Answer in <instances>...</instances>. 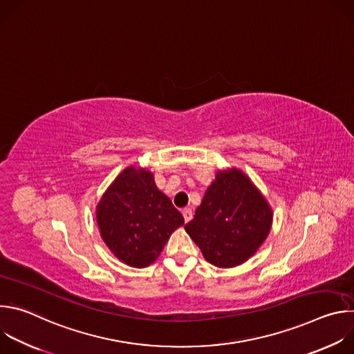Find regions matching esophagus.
Returning <instances> with one entry per match:
<instances>
[{
	"instance_id": "1",
	"label": "esophagus",
	"mask_w": 354,
	"mask_h": 354,
	"mask_svg": "<svg viewBox=\"0 0 354 354\" xmlns=\"http://www.w3.org/2000/svg\"><path fill=\"white\" fill-rule=\"evenodd\" d=\"M182 216H183L185 221H186V223H189V221L192 220V217H193V212H192V209H183V210H182Z\"/></svg>"
}]
</instances>
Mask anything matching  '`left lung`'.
<instances>
[{
    "instance_id": "1",
    "label": "left lung",
    "mask_w": 354,
    "mask_h": 354,
    "mask_svg": "<svg viewBox=\"0 0 354 354\" xmlns=\"http://www.w3.org/2000/svg\"><path fill=\"white\" fill-rule=\"evenodd\" d=\"M272 223L266 197L245 172L232 167L217 171L185 230L207 262L230 269L257 254Z\"/></svg>"
}]
</instances>
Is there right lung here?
<instances>
[{
  "instance_id": "obj_1",
  "label": "right lung",
  "mask_w": 354,
  "mask_h": 354,
  "mask_svg": "<svg viewBox=\"0 0 354 354\" xmlns=\"http://www.w3.org/2000/svg\"><path fill=\"white\" fill-rule=\"evenodd\" d=\"M96 223L106 246L123 263L142 269L154 263L182 214L147 168L127 167L96 205Z\"/></svg>"
}]
</instances>
